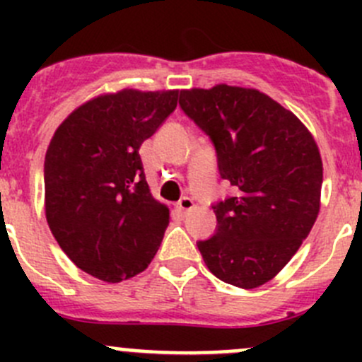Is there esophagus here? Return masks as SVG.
<instances>
[{
	"label": "esophagus",
	"instance_id": "34e87169",
	"mask_svg": "<svg viewBox=\"0 0 362 362\" xmlns=\"http://www.w3.org/2000/svg\"><path fill=\"white\" fill-rule=\"evenodd\" d=\"M194 202L191 198H182L180 202L177 203V208L182 211V214H189L191 210H194Z\"/></svg>",
	"mask_w": 362,
	"mask_h": 362
}]
</instances>
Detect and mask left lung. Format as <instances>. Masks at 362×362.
<instances>
[{"mask_svg":"<svg viewBox=\"0 0 362 362\" xmlns=\"http://www.w3.org/2000/svg\"><path fill=\"white\" fill-rule=\"evenodd\" d=\"M185 115L210 136L235 196L214 204L217 231L198 242L222 282L255 289L279 275L320 210L322 159L312 133L257 89L180 90Z\"/></svg>","mask_w":362,"mask_h":362,"instance_id":"1","label":"left lung"}]
</instances>
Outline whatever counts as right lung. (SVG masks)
<instances>
[{"mask_svg": "<svg viewBox=\"0 0 362 362\" xmlns=\"http://www.w3.org/2000/svg\"><path fill=\"white\" fill-rule=\"evenodd\" d=\"M178 90L122 89L80 105L45 154V217L82 272L122 282L154 259L170 224L154 199L140 147L177 108Z\"/></svg>", "mask_w": 362, "mask_h": 362, "instance_id": "right-lung-1", "label": "right lung"}]
</instances>
